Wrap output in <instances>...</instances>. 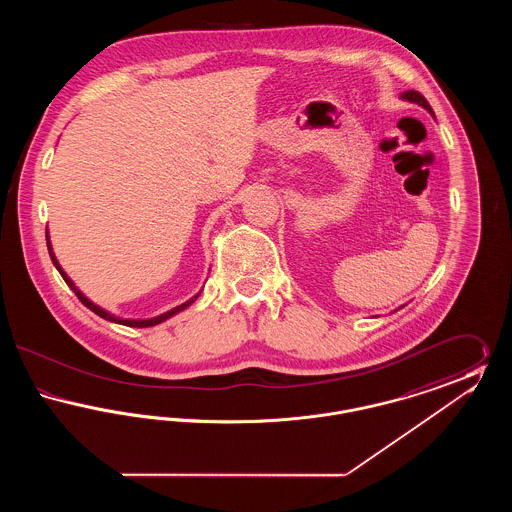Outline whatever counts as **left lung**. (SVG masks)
Instances as JSON below:
<instances>
[{"label":"left lung","instance_id":"obj_1","mask_svg":"<svg viewBox=\"0 0 512 512\" xmlns=\"http://www.w3.org/2000/svg\"><path fill=\"white\" fill-rule=\"evenodd\" d=\"M401 99H405V101H411V103H416V105H420V107H424L430 115H434V111H432V107H430V103L426 101V98L422 96V94H418V92H414V90H409V92H403L401 94Z\"/></svg>","mask_w":512,"mask_h":512}]
</instances>
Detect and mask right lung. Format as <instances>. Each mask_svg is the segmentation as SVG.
<instances>
[{
  "instance_id": "add662e5",
  "label": "right lung",
  "mask_w": 512,
  "mask_h": 512,
  "mask_svg": "<svg viewBox=\"0 0 512 512\" xmlns=\"http://www.w3.org/2000/svg\"><path fill=\"white\" fill-rule=\"evenodd\" d=\"M46 240H48V251H49V257H51V263L55 265V268L59 270V274L63 276V280L67 282V286L73 290L74 293H76V297L92 311V313H96V315H99L101 318H105V320H111V322H117V324H124V326H132V328H149V326H155V324H161V322H165L167 318L174 317V315H178L180 311H184V309H188L192 303H194L195 299L199 297V293L197 295H194L192 299H188L186 303H182V305H178V307H174V309H171V311H167V313H163V315H159V317H153V318H144V320H140V318H121V317H115V315H111L109 311H105V309H101L99 305H96V303H92L84 293L80 292L76 286H74L73 280L67 276V272L61 268V265H59V261H57V257H55V253H53V247H51V242H49V232L48 228H46Z\"/></svg>"
}]
</instances>
